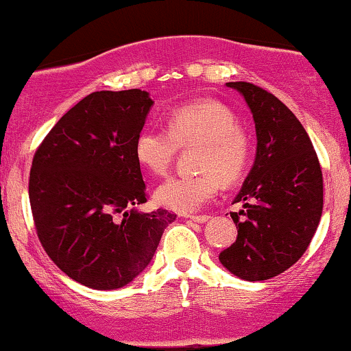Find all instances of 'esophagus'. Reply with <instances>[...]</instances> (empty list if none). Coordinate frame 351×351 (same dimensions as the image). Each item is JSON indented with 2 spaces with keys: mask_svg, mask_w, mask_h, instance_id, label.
I'll list each match as a JSON object with an SVG mask.
<instances>
[{
  "mask_svg": "<svg viewBox=\"0 0 351 351\" xmlns=\"http://www.w3.org/2000/svg\"><path fill=\"white\" fill-rule=\"evenodd\" d=\"M189 219H191V221L196 222V223H204V222H208L210 217L209 216H191Z\"/></svg>",
  "mask_w": 351,
  "mask_h": 351,
  "instance_id": "obj_1",
  "label": "esophagus"
}]
</instances>
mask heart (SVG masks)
<instances>
[{"instance_id":"heart-1","label":"heart","mask_w":351,"mask_h":351,"mask_svg":"<svg viewBox=\"0 0 351 351\" xmlns=\"http://www.w3.org/2000/svg\"><path fill=\"white\" fill-rule=\"evenodd\" d=\"M167 129L147 125L134 142L135 158L143 170L163 175L180 147L201 145L199 170L194 176H171L155 189L160 206L181 214H193L216 196L221 181L234 183L247 171L252 145L237 128V117L214 99H201L175 108Z\"/></svg>"}]
</instances>
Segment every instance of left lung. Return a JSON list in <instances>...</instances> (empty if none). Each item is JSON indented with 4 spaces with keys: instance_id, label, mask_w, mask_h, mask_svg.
<instances>
[{
    "instance_id": "1",
    "label": "left lung",
    "mask_w": 351,
    "mask_h": 351,
    "mask_svg": "<svg viewBox=\"0 0 351 351\" xmlns=\"http://www.w3.org/2000/svg\"><path fill=\"white\" fill-rule=\"evenodd\" d=\"M226 84L250 109L256 154L234 199L245 202V210L230 214L237 240L219 260L240 280L263 281L293 267L309 247L322 216V170L309 135L288 106L252 83Z\"/></svg>"
}]
</instances>
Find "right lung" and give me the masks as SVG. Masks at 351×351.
<instances>
[{"label":"right lung","mask_w":351,"mask_h":351,"mask_svg":"<svg viewBox=\"0 0 351 351\" xmlns=\"http://www.w3.org/2000/svg\"><path fill=\"white\" fill-rule=\"evenodd\" d=\"M154 106L142 90L96 91L40 143L29 176L37 235L52 261L91 289L129 285L149 267L168 223L147 202L134 142Z\"/></svg>","instance_id":"add662e5"}]
</instances>
